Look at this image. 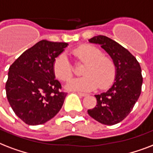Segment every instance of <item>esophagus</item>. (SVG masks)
Segmentation results:
<instances>
[{
	"mask_svg": "<svg viewBox=\"0 0 153 153\" xmlns=\"http://www.w3.org/2000/svg\"><path fill=\"white\" fill-rule=\"evenodd\" d=\"M77 94L79 96H80V97H86V96L88 95L87 93H80V92H78Z\"/></svg>",
	"mask_w": 153,
	"mask_h": 153,
	"instance_id": "esophagus-1",
	"label": "esophagus"
}]
</instances>
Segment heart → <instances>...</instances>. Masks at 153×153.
Wrapping results in <instances>:
<instances>
[{
	"mask_svg": "<svg viewBox=\"0 0 153 153\" xmlns=\"http://www.w3.org/2000/svg\"><path fill=\"white\" fill-rule=\"evenodd\" d=\"M73 54L79 62L85 63L82 68L84 76L71 79L67 83V88L92 91L98 87L102 90L113 83L117 73L114 60L102 54L100 48L92 45H83L73 49ZM53 70L59 80H67L73 76V65L65 53H60L54 59Z\"/></svg>",
	"mask_w": 153,
	"mask_h": 153,
	"instance_id": "heart-1",
	"label": "heart"
}]
</instances>
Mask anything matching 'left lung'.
I'll return each instance as SVG.
<instances>
[{
  "label": "left lung",
  "instance_id": "8db88e82",
  "mask_svg": "<svg viewBox=\"0 0 153 153\" xmlns=\"http://www.w3.org/2000/svg\"><path fill=\"white\" fill-rule=\"evenodd\" d=\"M89 42L99 44L109 54L116 65L117 76L107 92L95 96L97 105L88 113L101 124L116 125L129 114L140 95L141 68L129 51L107 36H94Z\"/></svg>",
  "mask_w": 153,
  "mask_h": 153
}]
</instances>
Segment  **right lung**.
<instances>
[{
	"label": "right lung",
	"mask_w": 153,
	"mask_h": 153,
	"mask_svg": "<svg viewBox=\"0 0 153 153\" xmlns=\"http://www.w3.org/2000/svg\"><path fill=\"white\" fill-rule=\"evenodd\" d=\"M68 44L42 40L25 51L9 68L7 99L17 117L29 125H42L57 114L67 93L55 80L53 60Z\"/></svg>",
	"instance_id": "1"
}]
</instances>
